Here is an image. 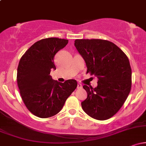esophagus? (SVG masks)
<instances>
[{"instance_id":"1","label":"esophagus","mask_w":146,"mask_h":146,"mask_svg":"<svg viewBox=\"0 0 146 146\" xmlns=\"http://www.w3.org/2000/svg\"><path fill=\"white\" fill-rule=\"evenodd\" d=\"M77 88H82V85L81 84L78 83V86H77Z\"/></svg>"}]
</instances>
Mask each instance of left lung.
I'll return each instance as SVG.
<instances>
[{
    "mask_svg": "<svg viewBox=\"0 0 146 146\" xmlns=\"http://www.w3.org/2000/svg\"><path fill=\"white\" fill-rule=\"evenodd\" d=\"M75 46L86 62V73L98 77V86L84 85L87 98L84 111L92 118L106 120L115 115L128 98L132 86L130 62L121 48L101 39H77Z\"/></svg>",
    "mask_w": 146,
    "mask_h": 146,
    "instance_id": "8db88e82",
    "label": "left lung"
}]
</instances>
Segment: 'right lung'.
Segmentation results:
<instances>
[{"label":"right lung","mask_w":146,"mask_h":146,"mask_svg":"<svg viewBox=\"0 0 146 146\" xmlns=\"http://www.w3.org/2000/svg\"><path fill=\"white\" fill-rule=\"evenodd\" d=\"M68 41L58 38L42 39L35 42L20 60L17 70L20 94L27 108L40 118H48L59 113L78 86L75 80L61 83L50 75L52 68L56 69L55 55Z\"/></svg>","instance_id":"obj_1"}]
</instances>
